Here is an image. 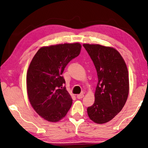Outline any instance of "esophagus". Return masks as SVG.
Wrapping results in <instances>:
<instances>
[{
    "instance_id": "esophagus-1",
    "label": "esophagus",
    "mask_w": 148,
    "mask_h": 148,
    "mask_svg": "<svg viewBox=\"0 0 148 148\" xmlns=\"http://www.w3.org/2000/svg\"><path fill=\"white\" fill-rule=\"evenodd\" d=\"M84 94L83 93H82V94H79V95H77V96H76V97H77V99H82L84 97Z\"/></svg>"
}]
</instances>
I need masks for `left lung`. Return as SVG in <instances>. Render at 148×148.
Returning <instances> with one entry per match:
<instances>
[{
  "mask_svg": "<svg viewBox=\"0 0 148 148\" xmlns=\"http://www.w3.org/2000/svg\"><path fill=\"white\" fill-rule=\"evenodd\" d=\"M93 62L98 76L95 102L87 108L89 118L102 124L121 111L129 95V73L121 55L113 47L83 45Z\"/></svg>",
  "mask_w": 148,
  "mask_h": 148,
  "instance_id": "8db88e82",
  "label": "left lung"
}]
</instances>
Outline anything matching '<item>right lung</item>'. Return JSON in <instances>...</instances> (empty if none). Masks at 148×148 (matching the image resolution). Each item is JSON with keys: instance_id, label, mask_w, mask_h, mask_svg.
Masks as SVG:
<instances>
[{"instance_id": "add662e5", "label": "right lung", "mask_w": 148, "mask_h": 148, "mask_svg": "<svg viewBox=\"0 0 148 148\" xmlns=\"http://www.w3.org/2000/svg\"><path fill=\"white\" fill-rule=\"evenodd\" d=\"M79 43L42 47L35 54L27 74V89L30 103L40 116L57 122L66 116L72 99L63 87L62 76L69 62L79 56Z\"/></svg>"}]
</instances>
